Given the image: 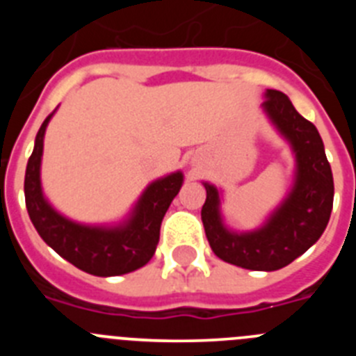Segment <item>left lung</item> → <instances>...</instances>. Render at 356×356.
<instances>
[{"mask_svg": "<svg viewBox=\"0 0 356 356\" xmlns=\"http://www.w3.org/2000/svg\"><path fill=\"white\" fill-rule=\"evenodd\" d=\"M264 110L291 143L298 172L287 200L257 232L232 234L219 216V193L205 184L201 221L213 253L251 271H276L303 254L323 235L333 207V176L319 131L280 90L266 92Z\"/></svg>", "mask_w": 356, "mask_h": 356, "instance_id": "1", "label": "left lung"}]
</instances>
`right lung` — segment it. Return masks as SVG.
<instances>
[{"label": "right lung", "mask_w": 356, "mask_h": 356, "mask_svg": "<svg viewBox=\"0 0 356 356\" xmlns=\"http://www.w3.org/2000/svg\"><path fill=\"white\" fill-rule=\"evenodd\" d=\"M53 112L44 119L28 159L24 175V200L28 216L42 237L62 259L94 276H118L146 266L156 250L160 225L184 181L181 172L156 180L144 191L134 213L122 226L99 228L69 221L49 207L40 188V156L44 131Z\"/></svg>", "instance_id": "obj_1"}]
</instances>
